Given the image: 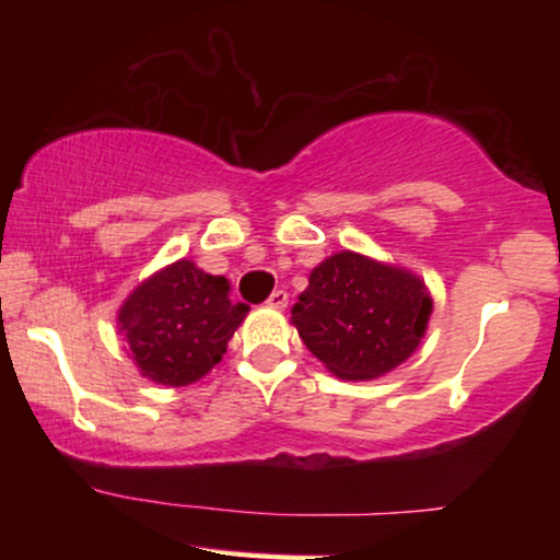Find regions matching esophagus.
I'll return each instance as SVG.
<instances>
[{
  "instance_id": "1",
  "label": "esophagus",
  "mask_w": 560,
  "mask_h": 560,
  "mask_svg": "<svg viewBox=\"0 0 560 560\" xmlns=\"http://www.w3.org/2000/svg\"><path fill=\"white\" fill-rule=\"evenodd\" d=\"M287 302H289V294L284 289H276L271 298H268V305L271 307H287Z\"/></svg>"
}]
</instances>
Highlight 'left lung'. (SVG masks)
Here are the masks:
<instances>
[{
    "instance_id": "8db88e82",
    "label": "left lung",
    "mask_w": 560,
    "mask_h": 560,
    "mask_svg": "<svg viewBox=\"0 0 560 560\" xmlns=\"http://www.w3.org/2000/svg\"><path fill=\"white\" fill-rule=\"evenodd\" d=\"M429 313L432 300L413 273L339 253L311 273L292 324L331 374L358 382L384 376L413 355Z\"/></svg>"
}]
</instances>
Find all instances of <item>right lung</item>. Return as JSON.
<instances>
[{
  "mask_svg": "<svg viewBox=\"0 0 560 560\" xmlns=\"http://www.w3.org/2000/svg\"><path fill=\"white\" fill-rule=\"evenodd\" d=\"M247 311L244 302L229 300L223 276L178 260L133 289L118 324L141 376L184 387L221 361Z\"/></svg>",
  "mask_w": 560,
  "mask_h": 560,
  "instance_id": "right-lung-1",
  "label": "right lung"
}]
</instances>
